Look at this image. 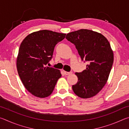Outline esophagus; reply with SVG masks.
Listing matches in <instances>:
<instances>
[{
    "instance_id": "34e87169",
    "label": "esophagus",
    "mask_w": 129,
    "mask_h": 129,
    "mask_svg": "<svg viewBox=\"0 0 129 129\" xmlns=\"http://www.w3.org/2000/svg\"><path fill=\"white\" fill-rule=\"evenodd\" d=\"M72 72H64V74L65 75H71V74H72Z\"/></svg>"
}]
</instances>
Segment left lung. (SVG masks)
Wrapping results in <instances>:
<instances>
[{
  "label": "left lung",
  "instance_id": "8db88e82",
  "mask_svg": "<svg viewBox=\"0 0 129 129\" xmlns=\"http://www.w3.org/2000/svg\"><path fill=\"white\" fill-rule=\"evenodd\" d=\"M66 39L74 44L82 61L88 62L86 69L76 73L74 93L82 99L92 97L103 88L112 69L114 56L110 43L102 34L86 29L70 32Z\"/></svg>",
  "mask_w": 129,
  "mask_h": 129
}]
</instances>
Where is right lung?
<instances>
[{
    "label": "right lung",
    "mask_w": 129,
    "mask_h": 129,
    "mask_svg": "<svg viewBox=\"0 0 129 129\" xmlns=\"http://www.w3.org/2000/svg\"><path fill=\"white\" fill-rule=\"evenodd\" d=\"M65 35L41 30L28 35L21 43L16 61L17 72L26 89L36 97L51 95L61 77L59 70L47 65L53 57L56 45Z\"/></svg>",
    "instance_id": "add662e5"
}]
</instances>
